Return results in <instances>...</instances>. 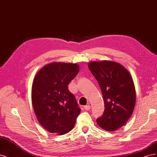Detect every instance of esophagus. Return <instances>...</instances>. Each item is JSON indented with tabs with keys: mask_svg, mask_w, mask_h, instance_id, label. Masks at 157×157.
<instances>
[{
	"mask_svg": "<svg viewBox=\"0 0 157 157\" xmlns=\"http://www.w3.org/2000/svg\"><path fill=\"white\" fill-rule=\"evenodd\" d=\"M90 109H91V107H90L89 105L84 106V109H85V110H86V111H90Z\"/></svg>",
	"mask_w": 157,
	"mask_h": 157,
	"instance_id": "1",
	"label": "esophagus"
}]
</instances>
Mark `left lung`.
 I'll return each instance as SVG.
<instances>
[{
	"label": "left lung",
	"instance_id": "obj_1",
	"mask_svg": "<svg viewBox=\"0 0 157 157\" xmlns=\"http://www.w3.org/2000/svg\"><path fill=\"white\" fill-rule=\"evenodd\" d=\"M88 68L101 88L105 111L96 120L98 126L114 132L124 126L136 105V89L130 73L123 65L113 61H90Z\"/></svg>",
	"mask_w": 157,
	"mask_h": 157
}]
</instances>
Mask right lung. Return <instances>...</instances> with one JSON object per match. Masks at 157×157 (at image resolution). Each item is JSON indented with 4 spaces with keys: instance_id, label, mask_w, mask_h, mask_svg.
I'll return each mask as SVG.
<instances>
[{
    "instance_id": "add662e5",
    "label": "right lung",
    "mask_w": 157,
    "mask_h": 157,
    "mask_svg": "<svg viewBox=\"0 0 157 157\" xmlns=\"http://www.w3.org/2000/svg\"><path fill=\"white\" fill-rule=\"evenodd\" d=\"M78 71L77 63L52 62L38 71L33 79L31 100L36 117L52 134L69 132L81 111L67 88Z\"/></svg>"
}]
</instances>
